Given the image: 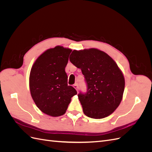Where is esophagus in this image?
I'll list each match as a JSON object with an SVG mask.
<instances>
[{"label":"esophagus","mask_w":152,"mask_h":152,"mask_svg":"<svg viewBox=\"0 0 152 152\" xmlns=\"http://www.w3.org/2000/svg\"><path fill=\"white\" fill-rule=\"evenodd\" d=\"M73 87H74V88L76 89V91L78 92V91H79V86H78V85L77 84L73 85Z\"/></svg>","instance_id":"1"}]
</instances>
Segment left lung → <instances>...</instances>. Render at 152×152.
<instances>
[{"instance_id":"obj_1","label":"left lung","mask_w":152,"mask_h":152,"mask_svg":"<svg viewBox=\"0 0 152 152\" xmlns=\"http://www.w3.org/2000/svg\"><path fill=\"white\" fill-rule=\"evenodd\" d=\"M70 61L80 68L87 84L86 93L78 94L86 116L103 118L120 104L125 80L117 63L110 56L96 49L73 50Z\"/></svg>"}]
</instances>
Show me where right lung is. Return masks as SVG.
Wrapping results in <instances>:
<instances>
[{
	"mask_svg": "<svg viewBox=\"0 0 152 152\" xmlns=\"http://www.w3.org/2000/svg\"><path fill=\"white\" fill-rule=\"evenodd\" d=\"M72 50L56 46L37 59L30 71L29 84L31 97L43 113L52 117L66 112L71 98L77 94L68 86L65 67Z\"/></svg>",
	"mask_w": 152,
	"mask_h": 152,
	"instance_id": "right-lung-1",
	"label": "right lung"
}]
</instances>
